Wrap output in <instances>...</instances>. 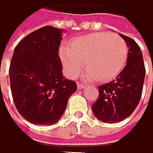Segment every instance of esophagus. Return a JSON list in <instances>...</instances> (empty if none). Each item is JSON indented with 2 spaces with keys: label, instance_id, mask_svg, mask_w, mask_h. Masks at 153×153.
<instances>
[{
  "label": "esophagus",
  "instance_id": "1",
  "mask_svg": "<svg viewBox=\"0 0 153 153\" xmlns=\"http://www.w3.org/2000/svg\"><path fill=\"white\" fill-rule=\"evenodd\" d=\"M77 87H78V89L82 90V89H84V88H85V85L82 84V83H81V82H78V83H77Z\"/></svg>",
  "mask_w": 153,
  "mask_h": 153
}]
</instances>
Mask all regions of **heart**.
Listing matches in <instances>:
<instances>
[{"instance_id": "1", "label": "heart", "mask_w": 153, "mask_h": 153, "mask_svg": "<svg viewBox=\"0 0 153 153\" xmlns=\"http://www.w3.org/2000/svg\"><path fill=\"white\" fill-rule=\"evenodd\" d=\"M64 70L75 78L83 69L88 80L109 81L122 71L127 58L128 46L116 33L97 32L73 40L60 53Z\"/></svg>"}]
</instances>
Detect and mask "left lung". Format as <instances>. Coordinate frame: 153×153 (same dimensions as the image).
<instances>
[{
    "label": "left lung",
    "mask_w": 153,
    "mask_h": 153,
    "mask_svg": "<svg viewBox=\"0 0 153 153\" xmlns=\"http://www.w3.org/2000/svg\"><path fill=\"white\" fill-rule=\"evenodd\" d=\"M128 45V58L124 69L111 82L99 86V97L91 110L97 119L113 123L123 121L137 108L145 78L143 53L131 38L120 33Z\"/></svg>",
    "instance_id": "8db88e82"
}]
</instances>
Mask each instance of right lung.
I'll return each instance as SVG.
<instances>
[{
  "mask_svg": "<svg viewBox=\"0 0 153 153\" xmlns=\"http://www.w3.org/2000/svg\"><path fill=\"white\" fill-rule=\"evenodd\" d=\"M62 30L40 28L16 46L9 75L13 102L30 123L51 125L62 116L77 84L62 76L59 48Z\"/></svg>",
  "mask_w": 153,
  "mask_h": 153,
  "instance_id": "right-lung-1",
  "label": "right lung"
}]
</instances>
